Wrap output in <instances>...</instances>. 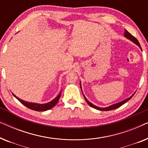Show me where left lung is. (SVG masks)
Returning <instances> with one entry per match:
<instances>
[{
	"label": "left lung",
	"mask_w": 148,
	"mask_h": 148,
	"mask_svg": "<svg viewBox=\"0 0 148 148\" xmlns=\"http://www.w3.org/2000/svg\"><path fill=\"white\" fill-rule=\"evenodd\" d=\"M124 36H125V37L126 38H127V39H129V40H131V42H133V43H135V44H136V45H137L139 47V48H140V49L142 50V49H141V46H140V44H139V42H138V40H137L136 38H135L134 36H133L132 35H131V34L129 33V32H128L127 31L126 29H125V33H124ZM80 87H81V89H82V84H81V82H80ZM82 93H83V92H82ZM135 93L134 94H133L132 96H131L130 97H129V98H127V99H125V100H124L123 101H121V102H118V103H116V104H112V105H110V106H108V107H104V108H101V107H98V106H96V105H94V104H93L92 103H91L90 101H88V99H87L86 98V96H84V98H85V100H86V102H87V103H88V104L90 105V106H91V107H92V108H95V109H97V110H103V111H108V110H114V109H116V108H119V107L120 106H122V105H123L124 104H125V103H126L127 101H129V100H130V99L132 98V97L133 96V95L135 94Z\"/></svg>",
	"instance_id": "left-lung-1"
}]
</instances>
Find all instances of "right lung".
Segmentation results:
<instances>
[{"label": "right lung", "instance_id": "1", "mask_svg": "<svg viewBox=\"0 0 148 148\" xmlns=\"http://www.w3.org/2000/svg\"><path fill=\"white\" fill-rule=\"evenodd\" d=\"M13 95L21 103V104L25 105L26 107L32 109V110H34L36 111H46V110H50V109H51L52 108H53V107L55 106L56 104H57V102H58V100H59V99H60V95H61V92H60V94L54 99V100H52V101H50V102H48V103H45V104H38V103L26 102V101H25V100H21V99H19L14 94H13Z\"/></svg>", "mask_w": 148, "mask_h": 148}]
</instances>
